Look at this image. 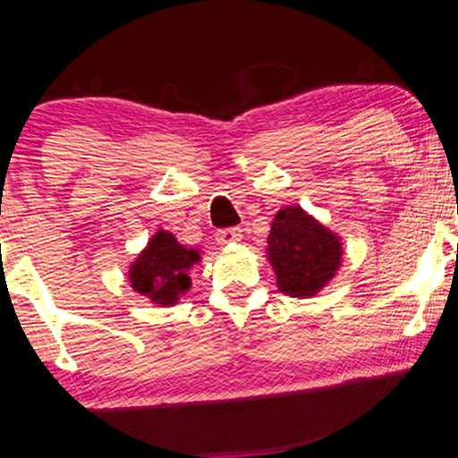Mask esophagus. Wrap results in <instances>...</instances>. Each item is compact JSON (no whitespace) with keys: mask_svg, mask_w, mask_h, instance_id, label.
I'll return each mask as SVG.
<instances>
[{"mask_svg":"<svg viewBox=\"0 0 458 458\" xmlns=\"http://www.w3.org/2000/svg\"><path fill=\"white\" fill-rule=\"evenodd\" d=\"M241 236H243V230L241 228H224V230H219L217 233V241L222 245H228V243H236V241H241Z\"/></svg>","mask_w":458,"mask_h":458,"instance_id":"1","label":"esophagus"}]
</instances>
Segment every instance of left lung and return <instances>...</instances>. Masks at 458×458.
Listing matches in <instances>:
<instances>
[{
  "label": "left lung",
  "instance_id": "8db88e82",
  "mask_svg": "<svg viewBox=\"0 0 458 458\" xmlns=\"http://www.w3.org/2000/svg\"><path fill=\"white\" fill-rule=\"evenodd\" d=\"M267 243L279 290L290 296L318 294L341 267L339 236L301 207H285L275 215Z\"/></svg>",
  "mask_w": 458,
  "mask_h": 458
}]
</instances>
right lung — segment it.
Returning a JSON list of instances; mask_svg holds the SVG:
<instances>
[{
    "label": "right lung",
    "instance_id": "add662e5",
    "mask_svg": "<svg viewBox=\"0 0 458 458\" xmlns=\"http://www.w3.org/2000/svg\"><path fill=\"white\" fill-rule=\"evenodd\" d=\"M194 262H200L198 250H187L174 234L159 230L130 267V284L157 305H174L190 290L191 279L187 271Z\"/></svg>",
    "mask_w": 458,
    "mask_h": 458
}]
</instances>
